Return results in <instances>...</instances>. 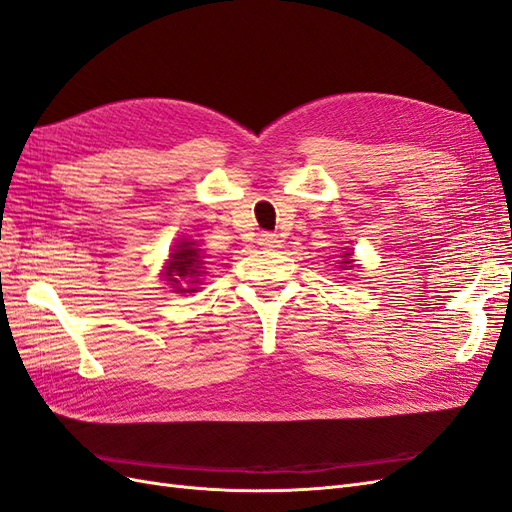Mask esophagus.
<instances>
[{"label": "esophagus", "mask_w": 512, "mask_h": 512, "mask_svg": "<svg viewBox=\"0 0 512 512\" xmlns=\"http://www.w3.org/2000/svg\"><path fill=\"white\" fill-rule=\"evenodd\" d=\"M258 245L267 247V250H277V247H282V239L273 235V232H262V235L258 237Z\"/></svg>", "instance_id": "1"}]
</instances>
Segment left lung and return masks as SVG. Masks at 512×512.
I'll list each match as a JSON object with an SVG mask.
<instances>
[{"mask_svg":"<svg viewBox=\"0 0 512 512\" xmlns=\"http://www.w3.org/2000/svg\"><path fill=\"white\" fill-rule=\"evenodd\" d=\"M342 258H344V260H342V265H344V269H346V267H352V254H344Z\"/></svg>","mask_w":512,"mask_h":512,"instance_id":"8db88e82","label":"left lung"}]
</instances>
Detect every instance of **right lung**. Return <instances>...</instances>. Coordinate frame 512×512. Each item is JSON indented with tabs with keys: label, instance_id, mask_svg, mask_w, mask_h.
<instances>
[{
	"label": "right lung",
	"instance_id": "add662e5",
	"mask_svg": "<svg viewBox=\"0 0 512 512\" xmlns=\"http://www.w3.org/2000/svg\"><path fill=\"white\" fill-rule=\"evenodd\" d=\"M205 265V256L198 250L194 241H179L175 245L173 254H170L168 267H166V282L170 286H175L177 292H194V284H198V275L203 273ZM181 281L190 283L192 289H179L178 284Z\"/></svg>",
	"mask_w": 512,
	"mask_h": 512
}]
</instances>
